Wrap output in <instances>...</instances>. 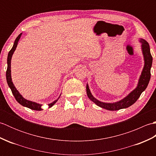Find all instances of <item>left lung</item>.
I'll use <instances>...</instances> for the list:
<instances>
[{
	"mask_svg": "<svg viewBox=\"0 0 156 156\" xmlns=\"http://www.w3.org/2000/svg\"><path fill=\"white\" fill-rule=\"evenodd\" d=\"M140 42L142 43V51H143L145 61L144 67L143 71L141 72L140 80H139L137 88L125 98L119 102H114V103H106V102H101L97 100L92 95L90 90H89L88 85L87 84V93L88 97L98 107L109 111H117L119 109L127 108L134 104L137 101V99L140 98L142 92L146 89L151 78V68L153 58H152V56L151 55L150 45H149L148 43L142 39H140Z\"/></svg>",
	"mask_w": 156,
	"mask_h": 156,
	"instance_id": "8db88e82",
	"label": "left lung"
}]
</instances>
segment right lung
Here are the masks:
<instances>
[{
    "label": "right lung",
    "instance_id": "right-lung-1",
    "mask_svg": "<svg viewBox=\"0 0 156 156\" xmlns=\"http://www.w3.org/2000/svg\"><path fill=\"white\" fill-rule=\"evenodd\" d=\"M22 34H20L18 37L16 38L15 43H14V45H13L12 49L10 50V51L9 52V54H8V57H7V69H6V81H7V84L9 85V87L11 88V90L12 91V93L14 96L16 101H17L20 105H23V107H27L30 109H32V110H35V111H41L43 110L41 107L42 105L40 104H37L36 103V102H32L30 101H27L23 98L22 96L20 94L19 92H18V90H16V88L15 87L14 84H13L12 82V79H11V58H12V55L13 54V53H14L15 50L16 49V46H17V44H18V41L19 40L20 37H21ZM59 98L57 99V100H55V101H54L51 103L49 104L48 105V107L50 108L53 105H54L56 102L58 101V100L59 99Z\"/></svg>",
    "mask_w": 156,
    "mask_h": 156
}]
</instances>
